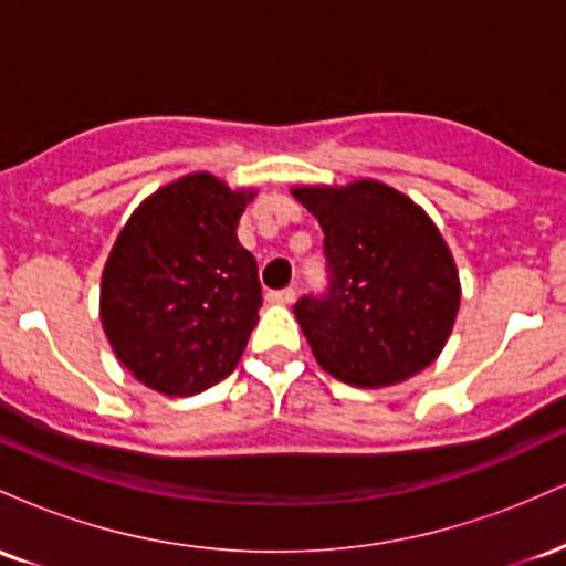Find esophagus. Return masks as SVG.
<instances>
[{
  "instance_id": "esophagus-1",
  "label": "esophagus",
  "mask_w": 566,
  "mask_h": 566,
  "mask_svg": "<svg viewBox=\"0 0 566 566\" xmlns=\"http://www.w3.org/2000/svg\"><path fill=\"white\" fill-rule=\"evenodd\" d=\"M269 301L271 303H292V301H295V290H292V287L271 290L269 292Z\"/></svg>"
}]
</instances>
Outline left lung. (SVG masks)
<instances>
[{
  "instance_id": "8db88e82",
  "label": "left lung",
  "mask_w": 566,
  "mask_h": 566,
  "mask_svg": "<svg viewBox=\"0 0 566 566\" xmlns=\"http://www.w3.org/2000/svg\"><path fill=\"white\" fill-rule=\"evenodd\" d=\"M319 218L327 290L295 303L329 375L359 388L412 378L444 348L458 316V269L437 226L394 188H295Z\"/></svg>"
}]
</instances>
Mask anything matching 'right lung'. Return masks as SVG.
Masks as SVG:
<instances>
[{
	"instance_id": "add662e5",
	"label": "right lung",
	"mask_w": 566,
	"mask_h": 566,
	"mask_svg": "<svg viewBox=\"0 0 566 566\" xmlns=\"http://www.w3.org/2000/svg\"><path fill=\"white\" fill-rule=\"evenodd\" d=\"M252 193L207 172L146 199L103 271L101 322L116 359L167 396L229 378L263 305L252 252L237 226Z\"/></svg>"
}]
</instances>
